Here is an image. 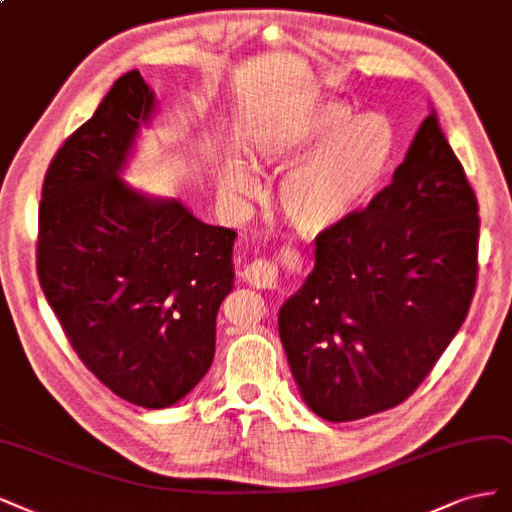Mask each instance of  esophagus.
Listing matches in <instances>:
<instances>
[{
	"mask_svg": "<svg viewBox=\"0 0 512 512\" xmlns=\"http://www.w3.org/2000/svg\"><path fill=\"white\" fill-rule=\"evenodd\" d=\"M242 276L257 289H274L278 283V268L270 259H255L242 270Z\"/></svg>",
	"mask_w": 512,
	"mask_h": 512,
	"instance_id": "1",
	"label": "esophagus"
}]
</instances>
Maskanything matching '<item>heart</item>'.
<instances>
[{
  "label": "heart",
  "instance_id": "b5f03b06",
  "mask_svg": "<svg viewBox=\"0 0 512 512\" xmlns=\"http://www.w3.org/2000/svg\"><path fill=\"white\" fill-rule=\"evenodd\" d=\"M395 129L383 114H353L340 102H323L306 119L274 131L261 159L289 168L278 189L285 221L306 238L334 232L381 191L393 168ZM221 185L229 193L255 191L257 178L240 159H227Z\"/></svg>",
  "mask_w": 512,
  "mask_h": 512
}]
</instances>
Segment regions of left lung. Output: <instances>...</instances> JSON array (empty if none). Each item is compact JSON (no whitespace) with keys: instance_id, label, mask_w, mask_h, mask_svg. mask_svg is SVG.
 <instances>
[{"instance_id":"obj_1","label":"left lung","mask_w":512,"mask_h":512,"mask_svg":"<svg viewBox=\"0 0 512 512\" xmlns=\"http://www.w3.org/2000/svg\"><path fill=\"white\" fill-rule=\"evenodd\" d=\"M478 204L427 117L391 185L317 236L315 270L278 334L308 408L355 421L402 404L464 323L478 276Z\"/></svg>"}]
</instances>
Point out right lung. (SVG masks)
Instances as JSON below:
<instances>
[{
  "mask_svg": "<svg viewBox=\"0 0 512 512\" xmlns=\"http://www.w3.org/2000/svg\"><path fill=\"white\" fill-rule=\"evenodd\" d=\"M155 93L123 74L44 176L38 278L72 349L119 398L168 408L208 372L234 240L121 178Z\"/></svg>",
  "mask_w": 512,
  "mask_h": 512,
  "instance_id": "1",
  "label": "right lung"
}]
</instances>
